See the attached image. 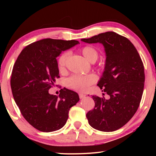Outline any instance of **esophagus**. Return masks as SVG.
Returning a JSON list of instances; mask_svg holds the SVG:
<instances>
[{"label": "esophagus", "instance_id": "obj_1", "mask_svg": "<svg viewBox=\"0 0 156 156\" xmlns=\"http://www.w3.org/2000/svg\"><path fill=\"white\" fill-rule=\"evenodd\" d=\"M79 97H80L81 99H84V98L86 97V94H82V93H80V94H79Z\"/></svg>", "mask_w": 156, "mask_h": 156}]
</instances>
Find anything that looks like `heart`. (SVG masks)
Segmentation results:
<instances>
[{
	"instance_id": "b5f03b06",
	"label": "heart",
	"mask_w": 156,
	"mask_h": 156,
	"mask_svg": "<svg viewBox=\"0 0 156 156\" xmlns=\"http://www.w3.org/2000/svg\"><path fill=\"white\" fill-rule=\"evenodd\" d=\"M82 52L89 62L91 63L95 62L99 57V52L97 49L91 46H86L82 49ZM69 56V52H65L62 54L58 58L57 65L60 71L65 69L67 59ZM97 81V76L94 74H89L85 76L74 75L67 78L65 81V86L74 90L83 91H86L91 84Z\"/></svg>"
}]
</instances>
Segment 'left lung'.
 Listing matches in <instances>:
<instances>
[{
    "instance_id": "8db88e82",
    "label": "left lung",
    "mask_w": 156,
    "mask_h": 156,
    "mask_svg": "<svg viewBox=\"0 0 156 156\" xmlns=\"http://www.w3.org/2000/svg\"><path fill=\"white\" fill-rule=\"evenodd\" d=\"M81 40L101 43L106 53L104 71L97 85L108 98L92 96L95 106L87 114L88 122L99 131H114L129 121L139 106L145 82L144 64L131 42L114 32Z\"/></svg>"
}]
</instances>
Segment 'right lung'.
Returning <instances> with one entry per match:
<instances>
[{
    "label": "right lung",
    "mask_w": 156,
    "mask_h": 156,
    "mask_svg": "<svg viewBox=\"0 0 156 156\" xmlns=\"http://www.w3.org/2000/svg\"><path fill=\"white\" fill-rule=\"evenodd\" d=\"M80 43L76 40L47 38L23 49L12 68L10 87L21 114L42 132H52L65 125L69 111L80 101L78 94L61 89L59 97L49 89L59 77L57 57Z\"/></svg>",
    "instance_id": "right-lung-1"
}]
</instances>
